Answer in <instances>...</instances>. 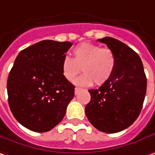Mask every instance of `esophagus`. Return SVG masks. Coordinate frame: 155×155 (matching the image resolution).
I'll return each instance as SVG.
<instances>
[{
	"instance_id": "34e87169",
	"label": "esophagus",
	"mask_w": 155,
	"mask_h": 155,
	"mask_svg": "<svg viewBox=\"0 0 155 155\" xmlns=\"http://www.w3.org/2000/svg\"><path fill=\"white\" fill-rule=\"evenodd\" d=\"M81 90V87H76L74 88V94H79V92H80Z\"/></svg>"
}]
</instances>
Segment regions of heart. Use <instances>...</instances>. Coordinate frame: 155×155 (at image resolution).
<instances>
[{
  "label": "heart",
  "mask_w": 155,
  "mask_h": 155,
  "mask_svg": "<svg viewBox=\"0 0 155 155\" xmlns=\"http://www.w3.org/2000/svg\"><path fill=\"white\" fill-rule=\"evenodd\" d=\"M74 58L65 56L61 61V72L68 81H72L81 71L82 75L75 79L74 83L89 87L95 82L102 85L114 74L116 67V56L109 48L92 43H81L73 51Z\"/></svg>",
  "instance_id": "1"
}]
</instances>
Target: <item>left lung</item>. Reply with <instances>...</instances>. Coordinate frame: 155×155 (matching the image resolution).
Wrapping results in <instances>:
<instances>
[{
	"label": "left lung",
	"mask_w": 155,
	"mask_h": 155,
	"mask_svg": "<svg viewBox=\"0 0 155 155\" xmlns=\"http://www.w3.org/2000/svg\"><path fill=\"white\" fill-rule=\"evenodd\" d=\"M116 56L110 79L98 89L88 90L90 101L85 107L90 123L99 131L114 134L131 126L141 111L147 78L140 58L126 44L112 37L98 40Z\"/></svg>",
	"instance_id": "1"
}]
</instances>
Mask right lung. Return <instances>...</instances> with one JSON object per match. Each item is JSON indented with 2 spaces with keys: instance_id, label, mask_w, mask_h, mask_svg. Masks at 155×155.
Wrapping results in <instances>:
<instances>
[{
  "instance_id": "obj_1",
  "label": "right lung",
  "mask_w": 155,
  "mask_h": 155,
  "mask_svg": "<svg viewBox=\"0 0 155 155\" xmlns=\"http://www.w3.org/2000/svg\"><path fill=\"white\" fill-rule=\"evenodd\" d=\"M73 44L45 40L20 52L8 78V104L19 123L48 132L65 116L74 86L62 75L61 61Z\"/></svg>"
}]
</instances>
